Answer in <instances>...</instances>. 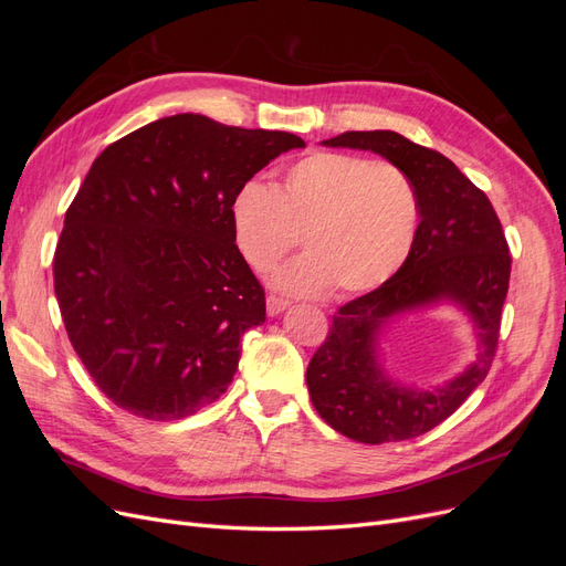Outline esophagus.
Wrapping results in <instances>:
<instances>
[{
	"label": "esophagus",
	"instance_id": "esophagus-1",
	"mask_svg": "<svg viewBox=\"0 0 566 566\" xmlns=\"http://www.w3.org/2000/svg\"><path fill=\"white\" fill-rule=\"evenodd\" d=\"M287 304H290L287 300L269 295V297H266V312H269V316H279V314H283V312L287 310Z\"/></svg>",
	"mask_w": 566,
	"mask_h": 566
}]
</instances>
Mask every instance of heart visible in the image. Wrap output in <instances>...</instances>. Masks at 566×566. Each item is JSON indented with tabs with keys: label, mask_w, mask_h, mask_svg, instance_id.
<instances>
[{
	"label": "heart",
	"mask_w": 566,
	"mask_h": 566,
	"mask_svg": "<svg viewBox=\"0 0 566 566\" xmlns=\"http://www.w3.org/2000/svg\"><path fill=\"white\" fill-rule=\"evenodd\" d=\"M231 233L250 269L266 273L297 245L300 260L273 273L283 295H361L389 281L413 248L418 193L389 163L318 150L287 167L281 186L245 181L231 200Z\"/></svg>",
	"instance_id": "b5f03b06"
}]
</instances>
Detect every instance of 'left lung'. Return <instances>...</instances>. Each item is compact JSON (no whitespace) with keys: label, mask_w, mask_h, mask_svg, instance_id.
<instances>
[{"label":"left lung","mask_w":566,"mask_h":566,"mask_svg":"<svg viewBox=\"0 0 566 566\" xmlns=\"http://www.w3.org/2000/svg\"><path fill=\"white\" fill-rule=\"evenodd\" d=\"M321 144L378 153L403 169L416 186L420 224L399 271L339 306L306 368V387L318 416L339 434L361 443L413 439L455 413L491 368L512 264L503 227L486 193L447 156L397 132H345ZM437 303H453L471 318L478 358L437 388L389 379L379 361L386 325Z\"/></svg>","instance_id":"1"}]
</instances>
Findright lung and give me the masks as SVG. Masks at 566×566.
<instances>
[{"label": "right lung", "mask_w": 566, "mask_h": 566, "mask_svg": "<svg viewBox=\"0 0 566 566\" xmlns=\"http://www.w3.org/2000/svg\"><path fill=\"white\" fill-rule=\"evenodd\" d=\"M287 132L205 115L156 119L94 160L65 212L54 290L96 387L146 420H181L231 385L266 302L231 233V200Z\"/></svg>", "instance_id": "obj_1"}]
</instances>
